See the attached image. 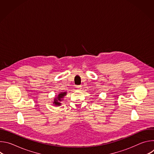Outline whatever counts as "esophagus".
<instances>
[{
	"instance_id": "1",
	"label": "esophagus",
	"mask_w": 154,
	"mask_h": 154,
	"mask_svg": "<svg viewBox=\"0 0 154 154\" xmlns=\"http://www.w3.org/2000/svg\"><path fill=\"white\" fill-rule=\"evenodd\" d=\"M82 86L81 85H79V86H77V89L79 90H82Z\"/></svg>"
}]
</instances>
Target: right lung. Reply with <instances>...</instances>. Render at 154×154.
<instances>
[{
  "label": "right lung",
  "instance_id": "obj_1",
  "mask_svg": "<svg viewBox=\"0 0 154 154\" xmlns=\"http://www.w3.org/2000/svg\"><path fill=\"white\" fill-rule=\"evenodd\" d=\"M67 92L66 91H64V92H60L59 94H58L57 96L54 98V102H53V105L59 106L61 105V101L63 100L64 97L66 95Z\"/></svg>",
  "mask_w": 154,
  "mask_h": 154
}]
</instances>
